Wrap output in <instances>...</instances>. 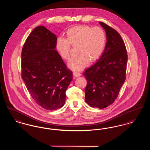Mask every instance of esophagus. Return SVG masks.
Instances as JSON below:
<instances>
[{
    "mask_svg": "<svg viewBox=\"0 0 150 150\" xmlns=\"http://www.w3.org/2000/svg\"><path fill=\"white\" fill-rule=\"evenodd\" d=\"M73 75H74V76L75 77V78H78V77H80L81 75L80 73H79V72H73Z\"/></svg>",
    "mask_w": 150,
    "mask_h": 150,
    "instance_id": "obj_1",
    "label": "esophagus"
}]
</instances>
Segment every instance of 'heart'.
Segmentation results:
<instances>
[{"mask_svg": "<svg viewBox=\"0 0 150 150\" xmlns=\"http://www.w3.org/2000/svg\"><path fill=\"white\" fill-rule=\"evenodd\" d=\"M106 43V34L101 28L78 25L66 31V39H57L56 48L60 57L69 61L70 59V45L78 46V57L71 59L68 65L72 70L80 71L88 64L89 60L93 62L100 56Z\"/></svg>", "mask_w": 150, "mask_h": 150, "instance_id": "1", "label": "heart"}]
</instances>
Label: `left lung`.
<instances>
[{
  "label": "left lung",
  "instance_id": "left-lung-1",
  "mask_svg": "<svg viewBox=\"0 0 150 150\" xmlns=\"http://www.w3.org/2000/svg\"><path fill=\"white\" fill-rule=\"evenodd\" d=\"M99 23L106 34L105 48L97 62L83 75L87 80L86 103L102 109L112 104L118 96L126 79L128 54L120 35L106 23Z\"/></svg>",
  "mask_w": 150,
  "mask_h": 150
}]
</instances>
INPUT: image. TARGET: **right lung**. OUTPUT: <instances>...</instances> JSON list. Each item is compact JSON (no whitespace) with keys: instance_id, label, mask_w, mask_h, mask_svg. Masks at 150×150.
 Wrapping results in <instances>:
<instances>
[{"instance_id":"obj_1","label":"right lung","mask_w":150,"mask_h":150,"mask_svg":"<svg viewBox=\"0 0 150 150\" xmlns=\"http://www.w3.org/2000/svg\"><path fill=\"white\" fill-rule=\"evenodd\" d=\"M56 35L43 26L35 28L26 40L21 54L22 78L40 106L56 110L64 105L66 91L72 80L56 50Z\"/></svg>"}]
</instances>
